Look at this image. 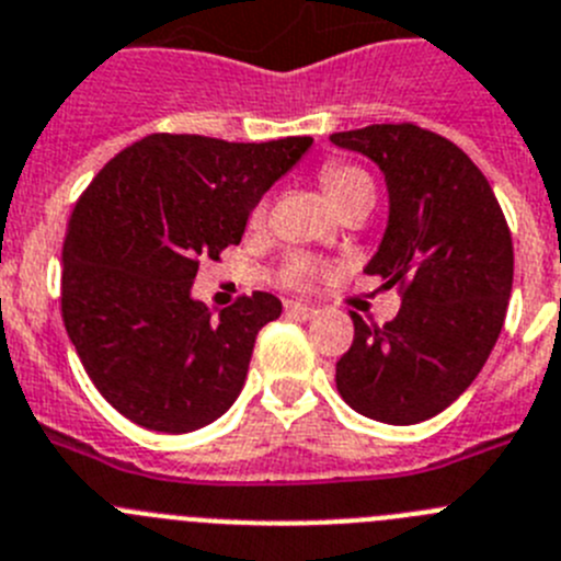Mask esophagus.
Segmentation results:
<instances>
[{
    "instance_id": "1",
    "label": "esophagus",
    "mask_w": 561,
    "mask_h": 561,
    "mask_svg": "<svg viewBox=\"0 0 561 561\" xmlns=\"http://www.w3.org/2000/svg\"><path fill=\"white\" fill-rule=\"evenodd\" d=\"M285 312H287V316L305 318V321H312V318H318L316 307H307V305H301V301H285Z\"/></svg>"
}]
</instances>
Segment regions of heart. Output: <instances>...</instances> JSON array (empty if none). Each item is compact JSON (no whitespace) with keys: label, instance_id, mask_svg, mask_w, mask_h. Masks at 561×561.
Instances as JSON below:
<instances>
[{"label":"heart","instance_id":"heart-1","mask_svg":"<svg viewBox=\"0 0 561 561\" xmlns=\"http://www.w3.org/2000/svg\"><path fill=\"white\" fill-rule=\"evenodd\" d=\"M321 186L324 193L330 195L332 204H341V201L352 198V195L368 190L371 193V179L363 173L360 168H352V164H324L321 168ZM265 215V204H260L254 209V220H262ZM318 276V265L310 256H293L285 265V282L290 287H310L312 279Z\"/></svg>","mask_w":561,"mask_h":561}]
</instances>
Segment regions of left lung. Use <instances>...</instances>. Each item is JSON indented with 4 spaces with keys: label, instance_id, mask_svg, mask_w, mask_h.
Returning a JSON list of instances; mask_svg holds the SVG:
<instances>
[{
    "label": "left lung",
    "instance_id": "obj_1",
    "mask_svg": "<svg viewBox=\"0 0 561 561\" xmlns=\"http://www.w3.org/2000/svg\"><path fill=\"white\" fill-rule=\"evenodd\" d=\"M386 175L388 226L366 265L400 287L382 327L357 312L355 341L337 360L346 405L386 425L436 416L472 386L506 321L514 249L486 175L450 139L413 123L332 134Z\"/></svg>",
    "mask_w": 561,
    "mask_h": 561
}]
</instances>
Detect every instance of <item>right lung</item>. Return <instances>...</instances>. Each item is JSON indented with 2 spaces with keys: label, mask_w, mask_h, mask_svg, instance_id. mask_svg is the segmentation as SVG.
<instances>
[{
  "label": "right lung",
  "mask_w": 561,
  "mask_h": 561,
  "mask_svg": "<svg viewBox=\"0 0 561 561\" xmlns=\"http://www.w3.org/2000/svg\"><path fill=\"white\" fill-rule=\"evenodd\" d=\"M310 145L150 134L85 186L64 237L60 316L85 375L125 419L190 433L237 400L256 332L282 301L256 290L215 318L190 290L201 260L243 240L251 209Z\"/></svg>",
  "instance_id": "obj_1"
}]
</instances>
